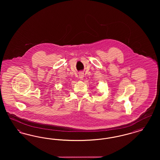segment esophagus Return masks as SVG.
<instances>
[{
    "label": "esophagus",
    "mask_w": 160,
    "mask_h": 160,
    "mask_svg": "<svg viewBox=\"0 0 160 160\" xmlns=\"http://www.w3.org/2000/svg\"><path fill=\"white\" fill-rule=\"evenodd\" d=\"M84 77V73L83 72H80L79 73V78H80V79H81V80H82L83 78Z\"/></svg>",
    "instance_id": "obj_1"
}]
</instances>
